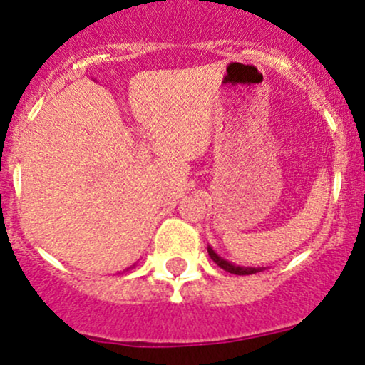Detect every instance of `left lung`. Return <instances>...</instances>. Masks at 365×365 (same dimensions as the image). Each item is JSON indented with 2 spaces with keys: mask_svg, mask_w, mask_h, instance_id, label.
<instances>
[{
  "mask_svg": "<svg viewBox=\"0 0 365 365\" xmlns=\"http://www.w3.org/2000/svg\"><path fill=\"white\" fill-rule=\"evenodd\" d=\"M207 253H210L211 259L218 265L220 268H223L225 272H230V274H235V275H251V274H258V272H263L265 268L263 267H241V265H235V263H230L227 262L225 258H222L216 251L213 250L211 246H207Z\"/></svg>",
  "mask_w": 365,
  "mask_h": 365,
  "instance_id": "1",
  "label": "left lung"
}]
</instances>
